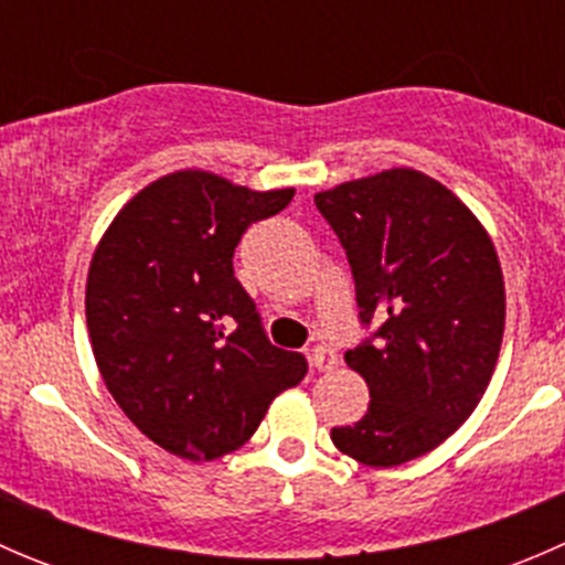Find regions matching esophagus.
<instances>
[{
	"label": "esophagus",
	"instance_id": "34e87169",
	"mask_svg": "<svg viewBox=\"0 0 565 565\" xmlns=\"http://www.w3.org/2000/svg\"><path fill=\"white\" fill-rule=\"evenodd\" d=\"M309 361L311 366L319 369V372H328V369H333L335 363H339V355H335V350L330 344L317 341V344L309 350Z\"/></svg>",
	"mask_w": 565,
	"mask_h": 565
}]
</instances>
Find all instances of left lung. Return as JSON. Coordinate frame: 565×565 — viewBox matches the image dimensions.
I'll return each instance as SVG.
<instances>
[{
	"mask_svg": "<svg viewBox=\"0 0 565 565\" xmlns=\"http://www.w3.org/2000/svg\"><path fill=\"white\" fill-rule=\"evenodd\" d=\"M347 250L358 319L347 350L366 415L330 431L347 457L396 467L440 446L481 402L505 324L503 270L476 215L431 177L388 169L315 196Z\"/></svg>",
	"mask_w": 565,
	"mask_h": 565,
	"instance_id": "left-lung-1",
	"label": "left lung"
}]
</instances>
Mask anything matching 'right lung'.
I'll return each instance as SVG.
<instances>
[{
	"label": "right lung",
	"instance_id": "add662e5",
	"mask_svg": "<svg viewBox=\"0 0 565 565\" xmlns=\"http://www.w3.org/2000/svg\"><path fill=\"white\" fill-rule=\"evenodd\" d=\"M295 191H248L210 172H174L136 193L93 256L87 328L106 388L169 454L210 461L237 451L281 391L309 372L270 344L235 278L250 224Z\"/></svg>",
	"mask_w": 565,
	"mask_h": 565
}]
</instances>
